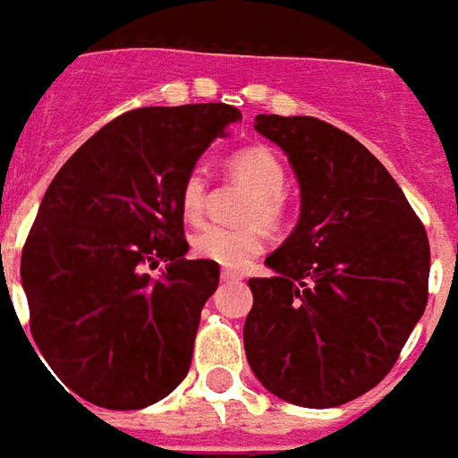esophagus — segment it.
<instances>
[{
	"label": "esophagus",
	"instance_id": "34e87169",
	"mask_svg": "<svg viewBox=\"0 0 458 458\" xmlns=\"http://www.w3.org/2000/svg\"><path fill=\"white\" fill-rule=\"evenodd\" d=\"M243 274L233 272V269H222V281H241Z\"/></svg>",
	"mask_w": 458,
	"mask_h": 458
}]
</instances>
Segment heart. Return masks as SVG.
Masks as SVG:
<instances>
[{
  "mask_svg": "<svg viewBox=\"0 0 458 458\" xmlns=\"http://www.w3.org/2000/svg\"><path fill=\"white\" fill-rule=\"evenodd\" d=\"M229 174L239 184L250 189V199L241 208V226L210 225L200 229L191 241V250L199 259L241 269L265 248V229H279L286 217V167L279 156L267 146H248L229 158ZM210 182L206 172L193 167L179 189V208L186 222L199 225L206 217Z\"/></svg>",
  "mask_w": 458,
  "mask_h": 458,
  "instance_id": "obj_1",
  "label": "heart"
}]
</instances>
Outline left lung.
<instances>
[{"instance_id": "8db88e82", "label": "left lung", "mask_w": 458, "mask_h": 458, "mask_svg": "<svg viewBox=\"0 0 458 458\" xmlns=\"http://www.w3.org/2000/svg\"><path fill=\"white\" fill-rule=\"evenodd\" d=\"M255 130L288 153L302 210L267 258L274 276L248 279V364L281 400L338 407L386 378L426 310V226L347 131L310 115H258Z\"/></svg>"}]
</instances>
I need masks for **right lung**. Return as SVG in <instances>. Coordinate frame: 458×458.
Here are the masks:
<instances>
[{"label": "right lung", "mask_w": 458, "mask_h": 458, "mask_svg": "<svg viewBox=\"0 0 458 458\" xmlns=\"http://www.w3.org/2000/svg\"><path fill=\"white\" fill-rule=\"evenodd\" d=\"M239 118L226 104L137 108L58 170L25 239L21 279L32 338L65 393L127 411L189 374L219 265L184 258L179 189ZM158 261L168 267L153 280L145 269Z\"/></svg>", "instance_id": "right-lung-1"}]
</instances>
